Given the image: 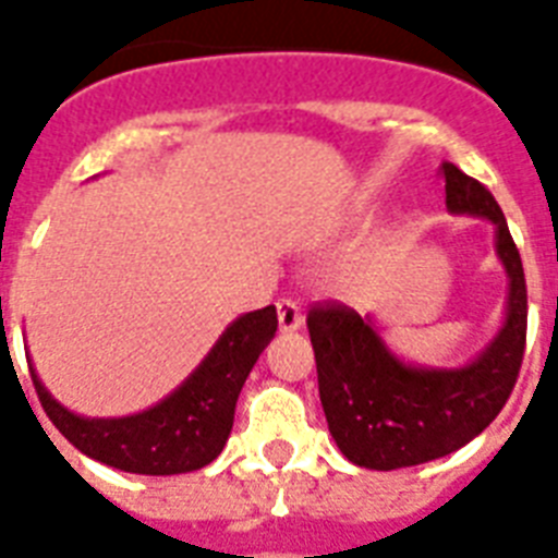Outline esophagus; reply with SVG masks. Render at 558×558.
Segmentation results:
<instances>
[{"label":"esophagus","instance_id":"1","mask_svg":"<svg viewBox=\"0 0 558 558\" xmlns=\"http://www.w3.org/2000/svg\"><path fill=\"white\" fill-rule=\"evenodd\" d=\"M301 324H304V313H301V306H298L295 301H289V298L278 301V327L280 330L295 332V330H301Z\"/></svg>","mask_w":558,"mask_h":558}]
</instances>
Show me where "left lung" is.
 I'll return each instance as SVG.
<instances>
[{
	"mask_svg": "<svg viewBox=\"0 0 558 558\" xmlns=\"http://www.w3.org/2000/svg\"><path fill=\"white\" fill-rule=\"evenodd\" d=\"M440 173L451 214L495 226V254L510 280L495 339L466 365L423 367L402 362L379 327L350 306L324 304L306 315L332 440L350 463L376 472L420 466L475 440L507 405L524 359L527 283L504 210L451 161H442Z\"/></svg>",
	"mask_w": 558,
	"mask_h": 558,
	"instance_id": "1",
	"label": "left lung"
}]
</instances>
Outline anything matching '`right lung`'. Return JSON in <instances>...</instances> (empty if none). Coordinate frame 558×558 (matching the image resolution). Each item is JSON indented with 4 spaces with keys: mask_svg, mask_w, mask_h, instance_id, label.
I'll return each mask as SVG.
<instances>
[{
    "mask_svg": "<svg viewBox=\"0 0 558 558\" xmlns=\"http://www.w3.org/2000/svg\"><path fill=\"white\" fill-rule=\"evenodd\" d=\"M275 330V306L240 315L173 393L130 416L74 414L48 393L31 362L28 367L48 420L86 458L133 475H182L217 460L234 425L236 397Z\"/></svg>",
    "mask_w": 558,
    "mask_h": 558,
    "instance_id": "right-lung-1",
    "label": "right lung"
}]
</instances>
